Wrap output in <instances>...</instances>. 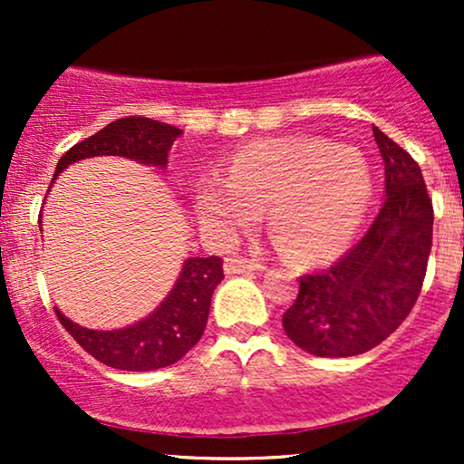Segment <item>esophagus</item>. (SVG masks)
Instances as JSON below:
<instances>
[{
    "mask_svg": "<svg viewBox=\"0 0 464 464\" xmlns=\"http://www.w3.org/2000/svg\"><path fill=\"white\" fill-rule=\"evenodd\" d=\"M257 268H259V264L253 262V259H244V257H227L225 259V273L227 275H248Z\"/></svg>",
    "mask_w": 464,
    "mask_h": 464,
    "instance_id": "esophagus-1",
    "label": "esophagus"
}]
</instances>
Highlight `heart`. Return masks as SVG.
Wrapping results in <instances>:
<instances>
[{
    "mask_svg": "<svg viewBox=\"0 0 464 464\" xmlns=\"http://www.w3.org/2000/svg\"><path fill=\"white\" fill-rule=\"evenodd\" d=\"M371 196V168L358 150L321 137H292L236 152L222 179L198 183L194 205L218 237L236 236L268 209L276 246L310 264L347 246Z\"/></svg>",
    "mask_w": 464,
    "mask_h": 464,
    "instance_id": "1",
    "label": "heart"
}]
</instances>
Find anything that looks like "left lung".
<instances>
[{
    "mask_svg": "<svg viewBox=\"0 0 464 464\" xmlns=\"http://www.w3.org/2000/svg\"><path fill=\"white\" fill-rule=\"evenodd\" d=\"M386 196L369 231L338 262L303 275L284 314L287 338L318 358L377 347L406 321L423 287L434 209L419 163L380 129Z\"/></svg>",
    "mask_w": 464,
    "mask_h": 464,
    "instance_id": "1",
    "label": "left lung"
}]
</instances>
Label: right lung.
<instances>
[{"label":"right lung","mask_w":464,"mask_h":464,"mask_svg":"<svg viewBox=\"0 0 464 464\" xmlns=\"http://www.w3.org/2000/svg\"><path fill=\"white\" fill-rule=\"evenodd\" d=\"M180 132L183 130L177 126L150 117H121L69 148L56 165L54 179L67 165L100 154H115L165 168L169 148ZM222 279L225 273L220 257H189L180 270L177 285L161 305L143 321L115 332L80 327L58 310L54 312L80 347L102 364L120 371H157L179 362L198 343L209 318L211 295Z\"/></svg>","instance_id":"1"}]
</instances>
